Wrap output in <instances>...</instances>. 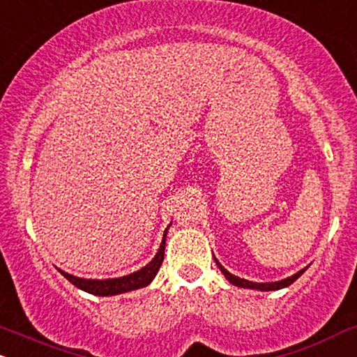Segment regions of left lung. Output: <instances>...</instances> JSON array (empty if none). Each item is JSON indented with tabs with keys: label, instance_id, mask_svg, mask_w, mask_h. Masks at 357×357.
<instances>
[{
	"label": "left lung",
	"instance_id": "obj_1",
	"mask_svg": "<svg viewBox=\"0 0 357 357\" xmlns=\"http://www.w3.org/2000/svg\"><path fill=\"white\" fill-rule=\"evenodd\" d=\"M216 264H218V268L221 269V273L225 274V278L227 279V281L231 282V284L239 286V287H249V289H257V291L282 289V287H287V286L293 284L296 279H298L304 273V269H301V271L293 274V276H289V278H286V279H281V281H276V282H252V281H248V279H241V278L234 276V274H231L229 271H227V269L222 268V266L218 263V261H216Z\"/></svg>",
	"mask_w": 357,
	"mask_h": 357
}]
</instances>
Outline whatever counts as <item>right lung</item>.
I'll use <instances>...</instances> for the list:
<instances>
[{
	"mask_svg": "<svg viewBox=\"0 0 357 357\" xmlns=\"http://www.w3.org/2000/svg\"><path fill=\"white\" fill-rule=\"evenodd\" d=\"M166 234H167V229L165 231L161 246L158 249L156 256L151 259V263L146 264L144 268L139 269V271L128 274V276L114 278V279H84V278H76L73 276V274L64 273L61 269H58V271L61 273L63 276L71 282V284H75L76 287H79V289H83L86 293L94 294V296H114V294L128 293V291L139 289V287L148 286L154 279V276H156L158 271H160L162 259H165Z\"/></svg>",
	"mask_w": 357,
	"mask_h": 357,
	"instance_id": "1",
	"label": "right lung"
}]
</instances>
